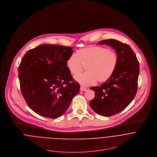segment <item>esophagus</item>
<instances>
[{
	"label": "esophagus",
	"mask_w": 157,
	"mask_h": 157,
	"mask_svg": "<svg viewBox=\"0 0 157 157\" xmlns=\"http://www.w3.org/2000/svg\"><path fill=\"white\" fill-rule=\"evenodd\" d=\"M80 91H86V90H87V88H85V87H83V86H80Z\"/></svg>",
	"instance_id": "1"
}]
</instances>
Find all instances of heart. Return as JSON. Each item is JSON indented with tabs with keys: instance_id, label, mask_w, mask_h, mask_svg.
Returning a JSON list of instances; mask_svg holds the SVG:
<instances>
[{
	"instance_id": "heart-1",
	"label": "heart",
	"mask_w": 157,
	"mask_h": 157,
	"mask_svg": "<svg viewBox=\"0 0 157 157\" xmlns=\"http://www.w3.org/2000/svg\"><path fill=\"white\" fill-rule=\"evenodd\" d=\"M118 63L116 51L101 46H90L80 49L77 56L72 54L67 59L66 66L74 75L80 73L83 66L87 73L75 76V80L84 86L107 82L113 75Z\"/></svg>"
}]
</instances>
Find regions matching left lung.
Segmentation results:
<instances>
[{"mask_svg":"<svg viewBox=\"0 0 157 157\" xmlns=\"http://www.w3.org/2000/svg\"><path fill=\"white\" fill-rule=\"evenodd\" d=\"M97 44L112 47L118 56L117 67L112 77L100 86L90 89L95 96L90 102L91 109L103 116H111L126 108L134 98L137 90L139 63L129 46L116 40H106Z\"/></svg>","mask_w":157,"mask_h":157,"instance_id":"obj_1","label":"left lung"}]
</instances>
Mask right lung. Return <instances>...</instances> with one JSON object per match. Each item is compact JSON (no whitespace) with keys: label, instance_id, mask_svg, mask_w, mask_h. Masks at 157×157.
<instances>
[{"label":"right lung","instance_id":"right-lung-1","mask_svg":"<svg viewBox=\"0 0 157 157\" xmlns=\"http://www.w3.org/2000/svg\"><path fill=\"white\" fill-rule=\"evenodd\" d=\"M72 48L41 44L28 51L18 67L20 88L28 106L38 114L57 118L80 91L66 66Z\"/></svg>","mask_w":157,"mask_h":157}]
</instances>
